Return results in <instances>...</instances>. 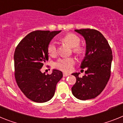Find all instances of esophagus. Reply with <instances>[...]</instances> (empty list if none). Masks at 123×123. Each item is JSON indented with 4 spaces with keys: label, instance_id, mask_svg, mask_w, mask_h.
Segmentation results:
<instances>
[{
    "label": "esophagus",
    "instance_id": "34e87169",
    "mask_svg": "<svg viewBox=\"0 0 123 123\" xmlns=\"http://www.w3.org/2000/svg\"><path fill=\"white\" fill-rule=\"evenodd\" d=\"M63 77H67V76H69V74H67V73H63Z\"/></svg>",
    "mask_w": 123,
    "mask_h": 123
}]
</instances>
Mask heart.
I'll list each match as a JSON object with an SVG mask.
<instances>
[{
    "instance_id": "obj_1",
    "label": "heart",
    "mask_w": 123,
    "mask_h": 123,
    "mask_svg": "<svg viewBox=\"0 0 123 123\" xmlns=\"http://www.w3.org/2000/svg\"><path fill=\"white\" fill-rule=\"evenodd\" d=\"M63 42L68 44L72 48L73 52L78 56H82L86 53V48L82 45H79L81 39L78 36L74 34L68 33L63 37ZM49 54L50 56H55L57 54V47L54 42H51L47 48ZM75 63V60L72 57L60 58L55 63V67L62 71L69 72L71 71Z\"/></svg>"
}]
</instances>
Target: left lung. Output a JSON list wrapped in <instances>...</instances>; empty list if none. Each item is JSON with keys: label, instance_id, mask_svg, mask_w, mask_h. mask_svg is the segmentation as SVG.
I'll list each match as a JSON object with an SVG mask.
<instances>
[{"label": "left lung", "instance_id": "8db88e82", "mask_svg": "<svg viewBox=\"0 0 123 123\" xmlns=\"http://www.w3.org/2000/svg\"><path fill=\"white\" fill-rule=\"evenodd\" d=\"M86 42V52L81 68H86V74L79 78V73H73L76 82L71 88L75 97L79 100L94 98L105 89L111 75L112 51L108 41L97 30L75 29Z\"/></svg>", "mask_w": 123, "mask_h": 123}]
</instances>
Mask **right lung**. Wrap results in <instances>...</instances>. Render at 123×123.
<instances>
[{
	"label": "right lung",
	"mask_w": 123,
	"mask_h": 123,
	"mask_svg": "<svg viewBox=\"0 0 123 123\" xmlns=\"http://www.w3.org/2000/svg\"><path fill=\"white\" fill-rule=\"evenodd\" d=\"M59 31H32L19 42L14 53L15 78L18 86L27 98L43 103L54 97L62 72L54 69L51 74L41 72L49 60L48 45Z\"/></svg>",
	"instance_id": "obj_1"
}]
</instances>
